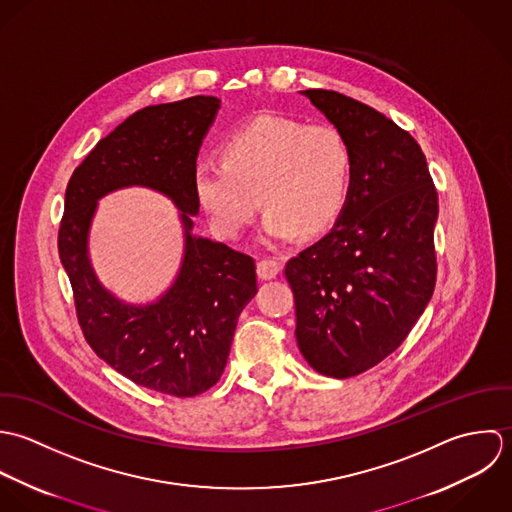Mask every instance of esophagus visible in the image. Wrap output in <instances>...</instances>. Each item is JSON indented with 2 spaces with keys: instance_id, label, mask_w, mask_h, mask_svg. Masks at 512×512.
<instances>
[{
  "instance_id": "34e87169",
  "label": "esophagus",
  "mask_w": 512,
  "mask_h": 512,
  "mask_svg": "<svg viewBox=\"0 0 512 512\" xmlns=\"http://www.w3.org/2000/svg\"><path fill=\"white\" fill-rule=\"evenodd\" d=\"M281 273V263L277 259H261L257 263V275L263 281H271Z\"/></svg>"
}]
</instances>
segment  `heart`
<instances>
[{
  "mask_svg": "<svg viewBox=\"0 0 512 512\" xmlns=\"http://www.w3.org/2000/svg\"><path fill=\"white\" fill-rule=\"evenodd\" d=\"M350 186L352 150L338 128L277 114L257 116L225 140L221 160L194 168V196L223 239L239 237L261 202L265 243L320 233L342 213Z\"/></svg>",
  "mask_w": 512,
  "mask_h": 512,
  "instance_id": "1",
  "label": "heart"
}]
</instances>
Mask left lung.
Returning a JSON list of instances; mask_svg holds the SVG:
<instances>
[{"label": "left lung", "instance_id": "obj_1", "mask_svg": "<svg viewBox=\"0 0 512 512\" xmlns=\"http://www.w3.org/2000/svg\"><path fill=\"white\" fill-rule=\"evenodd\" d=\"M310 99L352 150V186L334 227L293 257L297 344L310 368L358 376L390 356L435 289L437 192L413 136L336 91Z\"/></svg>", "mask_w": 512, "mask_h": 512}]
</instances>
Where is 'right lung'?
Listing matches in <instances>:
<instances>
[{
  "instance_id": "obj_1",
  "label": "right lung",
  "mask_w": 512,
  "mask_h": 512,
  "mask_svg": "<svg viewBox=\"0 0 512 512\" xmlns=\"http://www.w3.org/2000/svg\"><path fill=\"white\" fill-rule=\"evenodd\" d=\"M219 103L198 95L128 116L75 168L59 227V257L91 348L134 384L176 398L198 396L217 384L237 318L257 293L249 255L192 233L200 211L194 168ZM132 185L170 197L185 227L181 271L173 287L148 306H128L104 290L88 257L98 200Z\"/></svg>"
}]
</instances>
